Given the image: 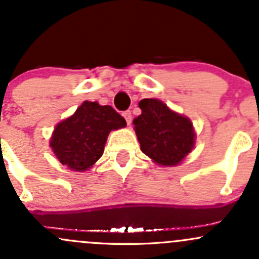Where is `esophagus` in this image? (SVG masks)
Instances as JSON below:
<instances>
[{"label": "esophagus", "instance_id": "34e87169", "mask_svg": "<svg viewBox=\"0 0 259 259\" xmlns=\"http://www.w3.org/2000/svg\"><path fill=\"white\" fill-rule=\"evenodd\" d=\"M124 118H125V120H126L127 125L132 124V113H130L129 110L124 111Z\"/></svg>", "mask_w": 259, "mask_h": 259}]
</instances>
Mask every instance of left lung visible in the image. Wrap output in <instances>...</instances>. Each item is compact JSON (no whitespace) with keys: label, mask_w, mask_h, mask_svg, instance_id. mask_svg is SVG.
Segmentation results:
<instances>
[{"label":"left lung","mask_w":259,"mask_h":259,"mask_svg":"<svg viewBox=\"0 0 259 259\" xmlns=\"http://www.w3.org/2000/svg\"><path fill=\"white\" fill-rule=\"evenodd\" d=\"M139 108L141 114L133 124L141 151L159 165H179L195 145L191 120L157 99L140 100Z\"/></svg>","instance_id":"obj_1"}]
</instances>
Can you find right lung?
Wrapping results in <instances>:
<instances>
[{"instance_id":"1","label":"right lung","mask_w":259,"mask_h":259,"mask_svg":"<svg viewBox=\"0 0 259 259\" xmlns=\"http://www.w3.org/2000/svg\"><path fill=\"white\" fill-rule=\"evenodd\" d=\"M125 125V119L109 105L84 102L57 125L50 145L61 164L73 171H85L102 157L109 133Z\"/></svg>"}]
</instances>
